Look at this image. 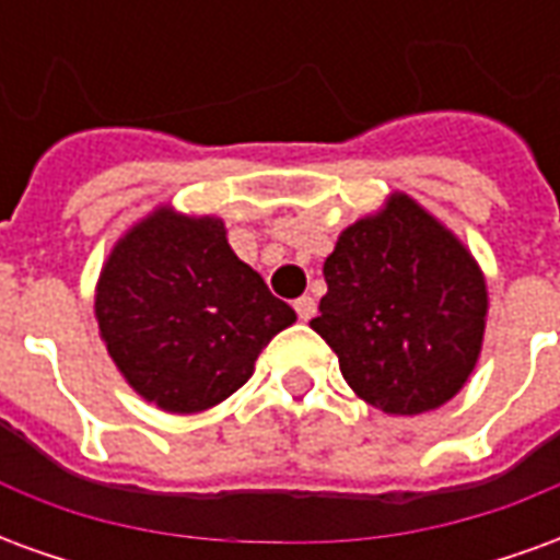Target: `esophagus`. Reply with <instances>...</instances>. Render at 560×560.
Masks as SVG:
<instances>
[{"mask_svg":"<svg viewBox=\"0 0 560 560\" xmlns=\"http://www.w3.org/2000/svg\"><path fill=\"white\" fill-rule=\"evenodd\" d=\"M293 308H296V315H300V320H312L317 312V303L312 300V296H300L296 303H293Z\"/></svg>","mask_w":560,"mask_h":560,"instance_id":"34e87169","label":"esophagus"}]
</instances>
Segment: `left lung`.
I'll use <instances>...</instances> for the list:
<instances>
[{
  "instance_id": "left-lung-1",
  "label": "left lung",
  "mask_w": 560,
  "mask_h": 560,
  "mask_svg": "<svg viewBox=\"0 0 560 560\" xmlns=\"http://www.w3.org/2000/svg\"><path fill=\"white\" fill-rule=\"evenodd\" d=\"M312 329L372 408L413 417L441 408L477 369L489 288L477 257L405 191L339 233Z\"/></svg>"
}]
</instances>
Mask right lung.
Segmentation results:
<instances>
[{
	"label": "right lung",
	"mask_w": 560,
	"mask_h": 560,
	"mask_svg": "<svg viewBox=\"0 0 560 560\" xmlns=\"http://www.w3.org/2000/svg\"><path fill=\"white\" fill-rule=\"evenodd\" d=\"M95 320L140 399L164 413H200L243 387L296 312L233 255L219 215L159 203L104 260Z\"/></svg>",
	"instance_id": "right-lung-1"
}]
</instances>
